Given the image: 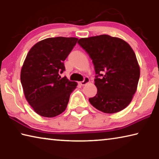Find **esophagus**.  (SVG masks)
Here are the masks:
<instances>
[{"instance_id": "1", "label": "esophagus", "mask_w": 159, "mask_h": 159, "mask_svg": "<svg viewBox=\"0 0 159 159\" xmlns=\"http://www.w3.org/2000/svg\"><path fill=\"white\" fill-rule=\"evenodd\" d=\"M90 82V79L88 77H85V79H84V80H83V81H81V82H80V84L81 85H86L87 84V83H88Z\"/></svg>"}]
</instances>
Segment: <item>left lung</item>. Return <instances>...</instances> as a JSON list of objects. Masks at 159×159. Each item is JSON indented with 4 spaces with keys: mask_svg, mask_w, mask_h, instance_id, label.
Instances as JSON below:
<instances>
[{
    "mask_svg": "<svg viewBox=\"0 0 159 159\" xmlns=\"http://www.w3.org/2000/svg\"><path fill=\"white\" fill-rule=\"evenodd\" d=\"M79 44L92 59L98 93L90 103L107 114L127 107L138 88L140 69L136 55L124 40L109 35L83 38Z\"/></svg>",
    "mask_w": 159,
    "mask_h": 159,
    "instance_id": "1",
    "label": "left lung"
}]
</instances>
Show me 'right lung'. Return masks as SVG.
<instances>
[{"instance_id":"obj_1","label":"right lung","mask_w":159,"mask_h":159,"mask_svg":"<svg viewBox=\"0 0 159 159\" xmlns=\"http://www.w3.org/2000/svg\"><path fill=\"white\" fill-rule=\"evenodd\" d=\"M77 38H48L38 42L26 55L20 79L26 101L43 117L57 116L65 111L77 83L60 74L65 70L64 61L78 41Z\"/></svg>"}]
</instances>
